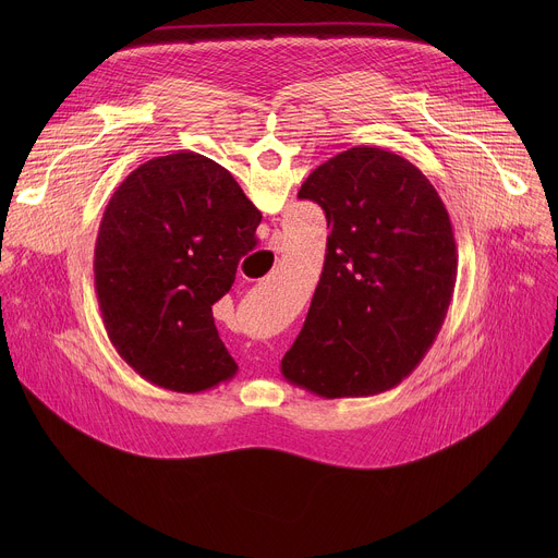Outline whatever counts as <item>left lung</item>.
Wrapping results in <instances>:
<instances>
[{
    "label": "left lung",
    "mask_w": 558,
    "mask_h": 558,
    "mask_svg": "<svg viewBox=\"0 0 558 558\" xmlns=\"http://www.w3.org/2000/svg\"><path fill=\"white\" fill-rule=\"evenodd\" d=\"M298 198L325 209L331 233L282 375L327 400L390 390L433 347L454 293L446 205L404 156L368 145L315 168Z\"/></svg>",
    "instance_id": "1"
}]
</instances>
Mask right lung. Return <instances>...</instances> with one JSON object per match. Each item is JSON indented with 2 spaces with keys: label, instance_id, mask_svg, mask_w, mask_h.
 Returning <instances> with one entry per match:
<instances>
[{
  "label": "right lung",
  "instance_id": "right-lung-1",
  "mask_svg": "<svg viewBox=\"0 0 558 558\" xmlns=\"http://www.w3.org/2000/svg\"><path fill=\"white\" fill-rule=\"evenodd\" d=\"M263 214L196 151L156 156L112 194L95 245L108 338L143 379L201 392L235 375L211 315L256 247Z\"/></svg>",
  "mask_w": 558,
  "mask_h": 558
}]
</instances>
